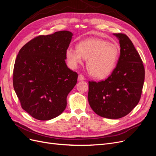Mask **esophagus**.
<instances>
[{
  "label": "esophagus",
  "instance_id": "obj_1",
  "mask_svg": "<svg viewBox=\"0 0 156 156\" xmlns=\"http://www.w3.org/2000/svg\"><path fill=\"white\" fill-rule=\"evenodd\" d=\"M85 79H84V77L83 76V75L82 74H79V76H78V81H84V80Z\"/></svg>",
  "mask_w": 156,
  "mask_h": 156
}]
</instances>
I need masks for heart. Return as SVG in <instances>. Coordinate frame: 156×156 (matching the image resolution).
Here are the masks:
<instances>
[{
  "mask_svg": "<svg viewBox=\"0 0 156 156\" xmlns=\"http://www.w3.org/2000/svg\"><path fill=\"white\" fill-rule=\"evenodd\" d=\"M120 49L117 44L100 38H89L80 41L77 49L69 48L65 56L69 67L75 69L87 59L88 72L97 79L108 77L114 70L119 59Z\"/></svg>",
  "mask_w": 156,
  "mask_h": 156,
  "instance_id": "1",
  "label": "heart"
}]
</instances>
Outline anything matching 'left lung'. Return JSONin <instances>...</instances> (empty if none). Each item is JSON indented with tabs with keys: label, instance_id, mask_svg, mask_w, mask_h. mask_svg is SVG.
Listing matches in <instances>:
<instances>
[{
	"label": "left lung",
	"instance_id": "8db88e82",
	"mask_svg": "<svg viewBox=\"0 0 156 156\" xmlns=\"http://www.w3.org/2000/svg\"><path fill=\"white\" fill-rule=\"evenodd\" d=\"M119 40L120 55L116 67L105 81H89L88 100L92 109L101 117L120 119L138 104L144 81L140 55L126 34H113Z\"/></svg>",
	"mask_w": 156,
	"mask_h": 156
}]
</instances>
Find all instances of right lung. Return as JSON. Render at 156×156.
Instances as JSON below:
<instances>
[{
	"label": "right lung",
	"mask_w": 156,
	"mask_h": 156,
	"mask_svg": "<svg viewBox=\"0 0 156 156\" xmlns=\"http://www.w3.org/2000/svg\"><path fill=\"white\" fill-rule=\"evenodd\" d=\"M73 34L68 30L39 36L19 51L13 84L21 107L34 119L49 120L62 114L78 75L66 64Z\"/></svg>",
	"instance_id": "1"
}]
</instances>
